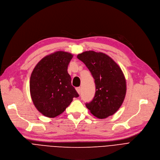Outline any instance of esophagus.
Wrapping results in <instances>:
<instances>
[{
  "label": "esophagus",
  "mask_w": 160,
  "mask_h": 160,
  "mask_svg": "<svg viewBox=\"0 0 160 160\" xmlns=\"http://www.w3.org/2000/svg\"><path fill=\"white\" fill-rule=\"evenodd\" d=\"M76 91H77V92H78V94H80V92H81V88L80 87H77L76 88Z\"/></svg>",
  "instance_id": "34e87169"
}]
</instances>
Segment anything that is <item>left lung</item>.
Returning <instances> with one entry per match:
<instances>
[{"instance_id":"1","label":"left lung","mask_w":160,"mask_h":160,"mask_svg":"<svg viewBox=\"0 0 160 160\" xmlns=\"http://www.w3.org/2000/svg\"><path fill=\"white\" fill-rule=\"evenodd\" d=\"M91 72L96 85L93 100L86 106L99 119L112 116L122 105L127 85L122 70L109 56L92 50L78 55Z\"/></svg>"}]
</instances>
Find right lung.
Here are the masks:
<instances>
[{"label": "right lung", "instance_id": "add662e5", "mask_svg": "<svg viewBox=\"0 0 160 160\" xmlns=\"http://www.w3.org/2000/svg\"><path fill=\"white\" fill-rule=\"evenodd\" d=\"M73 54L57 51L46 56L35 66L31 75V97L43 116L55 118L65 111L73 98L79 97L72 85L68 66Z\"/></svg>", "mask_w": 160, "mask_h": 160}]
</instances>
